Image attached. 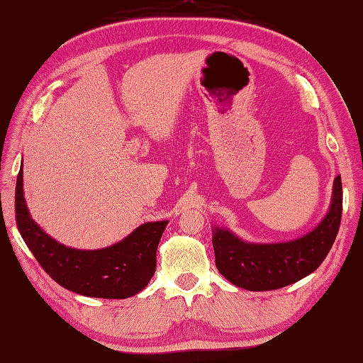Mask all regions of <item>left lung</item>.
Wrapping results in <instances>:
<instances>
[{"instance_id":"obj_1","label":"left lung","mask_w":363,"mask_h":363,"mask_svg":"<svg viewBox=\"0 0 363 363\" xmlns=\"http://www.w3.org/2000/svg\"><path fill=\"white\" fill-rule=\"evenodd\" d=\"M343 186L338 175L333 182L332 203L327 215L308 234L283 243H251L232 234L229 229H213L216 269L238 288L272 291L289 286L310 275L323 264L337 238Z\"/></svg>"}]
</instances>
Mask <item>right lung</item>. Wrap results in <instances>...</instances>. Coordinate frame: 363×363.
I'll use <instances>...</instances> for the list:
<instances>
[{
    "mask_svg": "<svg viewBox=\"0 0 363 363\" xmlns=\"http://www.w3.org/2000/svg\"><path fill=\"white\" fill-rule=\"evenodd\" d=\"M16 221L20 235L40 267L60 286L85 297L128 298L150 283L156 250L169 221L140 224L121 242L102 250H75L53 240L30 216L23 197V170L16 184Z\"/></svg>",
    "mask_w": 363,
    "mask_h": 363,
    "instance_id": "add662e5",
    "label": "right lung"
}]
</instances>
